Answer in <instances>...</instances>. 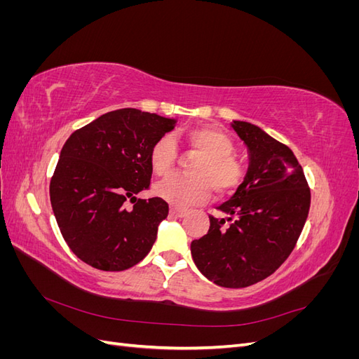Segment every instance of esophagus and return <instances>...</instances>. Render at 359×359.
Returning <instances> with one entry per match:
<instances>
[{
    "instance_id": "34e87169",
    "label": "esophagus",
    "mask_w": 359,
    "mask_h": 359,
    "mask_svg": "<svg viewBox=\"0 0 359 359\" xmlns=\"http://www.w3.org/2000/svg\"><path fill=\"white\" fill-rule=\"evenodd\" d=\"M169 212L172 214V215H175V217H184L187 214V210H182V208H177V206H170V210H169Z\"/></svg>"
}]
</instances>
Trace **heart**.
Returning <instances> with one entry per match:
<instances>
[{
  "label": "heart",
  "instance_id": "obj_1",
  "mask_svg": "<svg viewBox=\"0 0 359 359\" xmlns=\"http://www.w3.org/2000/svg\"><path fill=\"white\" fill-rule=\"evenodd\" d=\"M191 153L198 156L190 166V177H169L158 182L154 193L172 205L201 203L210 198L211 187L219 196L229 194L243 182L245 170L233 157L235 142L224 130L214 126L193 128L186 136ZM177 161V145L163 136L149 151V165L158 177L169 173Z\"/></svg>",
  "mask_w": 359,
  "mask_h": 359
}]
</instances>
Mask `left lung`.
<instances>
[{"instance_id":"obj_1","label":"left lung","mask_w":359,"mask_h":359,"mask_svg":"<svg viewBox=\"0 0 359 359\" xmlns=\"http://www.w3.org/2000/svg\"><path fill=\"white\" fill-rule=\"evenodd\" d=\"M247 147L248 168L233 196L210 217V231L191 241L201 273L223 287L266 278L295 247L310 210V189L292 149L247 121L231 123Z\"/></svg>"}]
</instances>
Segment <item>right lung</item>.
<instances>
[{"mask_svg":"<svg viewBox=\"0 0 359 359\" xmlns=\"http://www.w3.org/2000/svg\"><path fill=\"white\" fill-rule=\"evenodd\" d=\"M175 118L124 107L76 130L50 180V203L62 238L85 264L123 271L153 247L169 212L161 198L137 199L149 187V151ZM135 200L133 210L123 202Z\"/></svg>","mask_w":359,"mask_h":359,"instance_id":"1","label":"right lung"}]
</instances>
